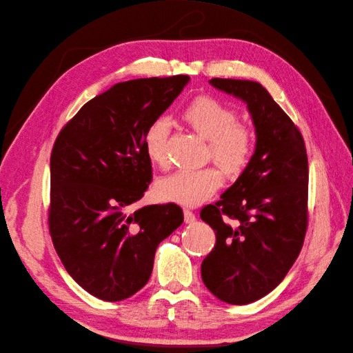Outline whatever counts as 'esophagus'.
I'll list each match as a JSON object with an SVG mask.
<instances>
[{"label":"esophagus","instance_id":"esophagus-1","mask_svg":"<svg viewBox=\"0 0 353 353\" xmlns=\"http://www.w3.org/2000/svg\"><path fill=\"white\" fill-rule=\"evenodd\" d=\"M184 219L185 222H194L196 221V213L191 209H184Z\"/></svg>","mask_w":353,"mask_h":353}]
</instances>
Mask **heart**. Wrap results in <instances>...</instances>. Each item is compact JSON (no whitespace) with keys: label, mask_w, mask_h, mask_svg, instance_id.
<instances>
[{"label":"heart","mask_w":353,"mask_h":353,"mask_svg":"<svg viewBox=\"0 0 353 353\" xmlns=\"http://www.w3.org/2000/svg\"><path fill=\"white\" fill-rule=\"evenodd\" d=\"M183 119L206 138L208 156L228 175L236 176L249 165L254 152V132L250 126L237 122L239 114L230 105L203 95L187 105ZM168 135L169 123L165 119H157L144 137L147 156L162 168L168 165ZM222 181V172L216 166L183 169L160 181L157 196L183 206H196L215 194Z\"/></svg>","instance_id":"b5f03b06"}]
</instances>
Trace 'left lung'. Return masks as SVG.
<instances>
[{
    "instance_id": "1",
    "label": "left lung",
    "mask_w": 353,
    "mask_h": 353,
    "mask_svg": "<svg viewBox=\"0 0 353 353\" xmlns=\"http://www.w3.org/2000/svg\"><path fill=\"white\" fill-rule=\"evenodd\" d=\"M210 83L248 103L256 150L221 200L200 210L216 236L201 262V279L219 301L248 305L272 292L302 250L307 154L299 128L259 82L213 78Z\"/></svg>"
}]
</instances>
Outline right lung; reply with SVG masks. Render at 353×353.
Masks as SVG:
<instances>
[{"label":"right lung","mask_w":353,"mask_h":353,"mask_svg":"<svg viewBox=\"0 0 353 353\" xmlns=\"http://www.w3.org/2000/svg\"><path fill=\"white\" fill-rule=\"evenodd\" d=\"M190 77L119 82L61 128L50 159L48 228L61 263L105 302L147 284L159 243L184 221L175 203L130 213L152 183L144 137Z\"/></svg>","instance_id":"obj_1"}]
</instances>
